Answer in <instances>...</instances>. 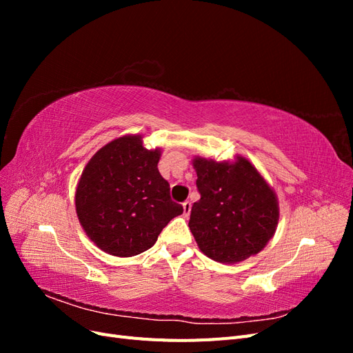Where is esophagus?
Listing matches in <instances>:
<instances>
[{
	"label": "esophagus",
	"instance_id": "obj_1",
	"mask_svg": "<svg viewBox=\"0 0 353 353\" xmlns=\"http://www.w3.org/2000/svg\"><path fill=\"white\" fill-rule=\"evenodd\" d=\"M183 209H184V216H188L190 212H191V203L188 200L183 203Z\"/></svg>",
	"mask_w": 353,
	"mask_h": 353
}]
</instances>
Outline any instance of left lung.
I'll return each mask as SVG.
<instances>
[{
    "mask_svg": "<svg viewBox=\"0 0 353 353\" xmlns=\"http://www.w3.org/2000/svg\"><path fill=\"white\" fill-rule=\"evenodd\" d=\"M193 166L200 200L191 208L188 227L199 249L221 263H237L258 254L279 225L274 188L240 154L234 162L196 156Z\"/></svg>",
    "mask_w": 353,
    "mask_h": 353,
    "instance_id": "1",
    "label": "left lung"
}]
</instances>
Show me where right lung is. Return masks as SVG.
<instances>
[{
  "mask_svg": "<svg viewBox=\"0 0 353 353\" xmlns=\"http://www.w3.org/2000/svg\"><path fill=\"white\" fill-rule=\"evenodd\" d=\"M160 156L159 147L143 145V135H123L101 147L83 168L74 206L85 234L103 252L119 258L140 254L183 213L157 169Z\"/></svg>",
  "mask_w": 353,
  "mask_h": 353,
  "instance_id": "obj_1",
  "label": "right lung"
}]
</instances>
